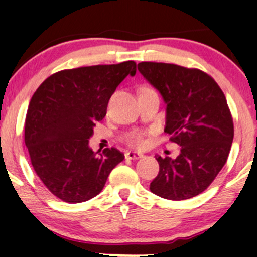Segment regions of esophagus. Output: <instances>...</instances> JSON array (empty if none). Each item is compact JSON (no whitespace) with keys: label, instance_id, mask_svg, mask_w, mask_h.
Here are the masks:
<instances>
[{"label":"esophagus","instance_id":"34e87169","mask_svg":"<svg viewBox=\"0 0 257 257\" xmlns=\"http://www.w3.org/2000/svg\"><path fill=\"white\" fill-rule=\"evenodd\" d=\"M144 155L140 154V153H135V152H126L125 153V159L128 160H138V159L142 158Z\"/></svg>","mask_w":257,"mask_h":257}]
</instances>
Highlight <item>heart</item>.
<instances>
[{"mask_svg": "<svg viewBox=\"0 0 257 257\" xmlns=\"http://www.w3.org/2000/svg\"><path fill=\"white\" fill-rule=\"evenodd\" d=\"M126 144L132 147H142L145 145L144 134L140 132H133L125 136Z\"/></svg>", "mask_w": 257, "mask_h": 257, "instance_id": "heart-1", "label": "heart"}]
</instances>
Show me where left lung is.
Here are the masks:
<instances>
[{"label":"left lung","instance_id":"obj_1","mask_svg":"<svg viewBox=\"0 0 257 257\" xmlns=\"http://www.w3.org/2000/svg\"><path fill=\"white\" fill-rule=\"evenodd\" d=\"M138 70L166 104L165 133L180 146L175 159L157 155L159 174L151 191L170 200L190 199L205 191L231 148L233 123L226 98L203 71L144 61Z\"/></svg>","mask_w":257,"mask_h":257}]
</instances>
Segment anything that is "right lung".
Segmentation results:
<instances>
[{"label": "right lung", "instance_id": "obj_1", "mask_svg": "<svg viewBox=\"0 0 257 257\" xmlns=\"http://www.w3.org/2000/svg\"><path fill=\"white\" fill-rule=\"evenodd\" d=\"M135 73L132 60L63 70L34 92L26 115L25 144L35 173L59 199L77 204L96 197L124 159L116 148L95 153L89 139L106 115L116 87Z\"/></svg>", "mask_w": 257, "mask_h": 257}]
</instances>
